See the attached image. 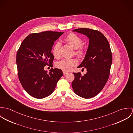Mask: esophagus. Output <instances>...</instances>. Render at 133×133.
Returning a JSON list of instances; mask_svg holds the SVG:
<instances>
[{
	"label": "esophagus",
	"instance_id": "obj_1",
	"mask_svg": "<svg viewBox=\"0 0 133 133\" xmlns=\"http://www.w3.org/2000/svg\"><path fill=\"white\" fill-rule=\"evenodd\" d=\"M68 73V72H66V71H63V75H66V74H67Z\"/></svg>",
	"mask_w": 133,
	"mask_h": 133
}]
</instances>
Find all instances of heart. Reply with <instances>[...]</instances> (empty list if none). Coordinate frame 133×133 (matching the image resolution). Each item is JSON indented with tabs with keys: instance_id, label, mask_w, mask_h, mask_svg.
<instances>
[{
	"instance_id": "heart-1",
	"label": "heart",
	"mask_w": 133,
	"mask_h": 133,
	"mask_svg": "<svg viewBox=\"0 0 133 133\" xmlns=\"http://www.w3.org/2000/svg\"><path fill=\"white\" fill-rule=\"evenodd\" d=\"M64 40L68 44L75 49L74 53L76 56L79 58L84 56L85 49L82 45L83 40L82 38L74 33H71L65 37ZM60 49L61 43L58 41L54 44L52 50V53L55 58H58L60 57ZM77 64V61L76 59L64 58L57 62L56 66L63 71H68L71 70Z\"/></svg>"
}]
</instances>
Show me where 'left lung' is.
Segmentation results:
<instances>
[{
    "instance_id": "8db88e82",
    "label": "left lung",
    "mask_w": 133,
    "mask_h": 133,
    "mask_svg": "<svg viewBox=\"0 0 133 133\" xmlns=\"http://www.w3.org/2000/svg\"><path fill=\"white\" fill-rule=\"evenodd\" d=\"M73 31L86 35L89 39V45L84 60L78 66L86 68L87 72L84 75L80 73H73L75 78L72 86L77 95L86 99L91 98L101 92L110 76L112 63L110 44L104 35L98 31L80 28Z\"/></svg>"
}]
</instances>
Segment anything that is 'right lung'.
I'll list each match as a JSON object with an SVG mask.
<instances>
[{"mask_svg": "<svg viewBox=\"0 0 133 133\" xmlns=\"http://www.w3.org/2000/svg\"><path fill=\"white\" fill-rule=\"evenodd\" d=\"M63 32L45 31L28 35L22 42L16 55L19 81L31 96L42 99L51 95L63 75L60 69L52 68L49 73L44 66L52 64L54 57L52 46Z\"/></svg>", "mask_w": 133, "mask_h": 133, "instance_id": "add662e5", "label": "right lung"}]
</instances>
